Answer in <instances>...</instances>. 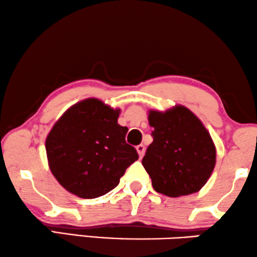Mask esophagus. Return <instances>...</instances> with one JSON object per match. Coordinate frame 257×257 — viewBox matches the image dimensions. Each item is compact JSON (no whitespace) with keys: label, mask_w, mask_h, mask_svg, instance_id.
Returning <instances> with one entry per match:
<instances>
[{"label":"esophagus","mask_w":257,"mask_h":257,"mask_svg":"<svg viewBox=\"0 0 257 257\" xmlns=\"http://www.w3.org/2000/svg\"><path fill=\"white\" fill-rule=\"evenodd\" d=\"M137 152L138 154H139V158L141 159L145 154V146L144 145H139V146H137Z\"/></svg>","instance_id":"34e87169"}]
</instances>
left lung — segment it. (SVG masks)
I'll return each instance as SVG.
<instances>
[{
    "mask_svg": "<svg viewBox=\"0 0 257 257\" xmlns=\"http://www.w3.org/2000/svg\"><path fill=\"white\" fill-rule=\"evenodd\" d=\"M154 128L143 166L154 190L169 197L199 191L215 166V146L203 122L183 105L166 111L150 110Z\"/></svg>",
    "mask_w": 257,
    "mask_h": 257,
    "instance_id": "1",
    "label": "left lung"
}]
</instances>
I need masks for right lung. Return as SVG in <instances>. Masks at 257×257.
Instances as JSON below:
<instances>
[{"label": "right lung", "mask_w": 257, "mask_h": 257, "mask_svg": "<svg viewBox=\"0 0 257 257\" xmlns=\"http://www.w3.org/2000/svg\"><path fill=\"white\" fill-rule=\"evenodd\" d=\"M120 109L98 98L69 107L46 138L48 166L67 191L91 199L112 190L127 167L137 161L135 147L126 144L128 128L118 124Z\"/></svg>", "instance_id": "1"}]
</instances>
